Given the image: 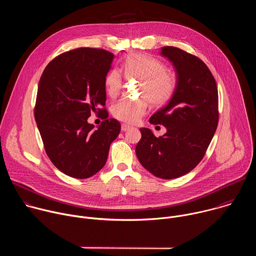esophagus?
<instances>
[{"instance_id":"34e87169","label":"esophagus","mask_w":256,"mask_h":256,"mask_svg":"<svg viewBox=\"0 0 256 256\" xmlns=\"http://www.w3.org/2000/svg\"><path fill=\"white\" fill-rule=\"evenodd\" d=\"M130 128H132V126H128V124H122V132H126V130H128Z\"/></svg>"}]
</instances>
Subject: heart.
<instances>
[{"label": "heart", "instance_id": "heart-1", "mask_svg": "<svg viewBox=\"0 0 256 256\" xmlns=\"http://www.w3.org/2000/svg\"><path fill=\"white\" fill-rule=\"evenodd\" d=\"M122 68L128 79L140 80L138 95L136 100L122 99L112 106V116L122 122L134 124L146 114L148 102L158 106L164 104L173 94L175 79L158 60L140 54H130L122 62ZM105 90L109 97H116L122 87L118 70H112L105 77Z\"/></svg>", "mask_w": 256, "mask_h": 256}]
</instances>
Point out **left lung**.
Listing matches in <instances>:
<instances>
[{
	"label": "left lung",
	"mask_w": 256,
	"mask_h": 256,
	"mask_svg": "<svg viewBox=\"0 0 256 256\" xmlns=\"http://www.w3.org/2000/svg\"><path fill=\"white\" fill-rule=\"evenodd\" d=\"M160 54L172 62L176 86L168 104L149 122L167 132L156 138L150 128H140L136 154L153 175L173 179L192 171L204 156L218 126V89L198 58L174 46L162 48Z\"/></svg>",
	"instance_id": "8db88e82"
}]
</instances>
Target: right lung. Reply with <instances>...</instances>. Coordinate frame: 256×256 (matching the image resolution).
I'll use <instances>...</instances> for the list:
<instances>
[{"label": "right lung", "instance_id": "1", "mask_svg": "<svg viewBox=\"0 0 256 256\" xmlns=\"http://www.w3.org/2000/svg\"><path fill=\"white\" fill-rule=\"evenodd\" d=\"M114 54L81 48L60 54L44 68L38 89L34 116L46 152L62 173L79 179L93 176L106 163L120 124L105 109V77ZM91 112L104 120L94 129Z\"/></svg>", "mask_w": 256, "mask_h": 256}]
</instances>
